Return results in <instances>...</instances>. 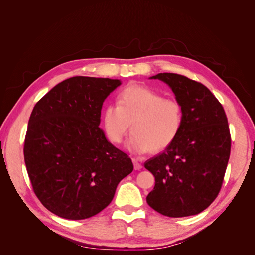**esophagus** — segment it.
Here are the masks:
<instances>
[{
  "mask_svg": "<svg viewBox=\"0 0 255 255\" xmlns=\"http://www.w3.org/2000/svg\"><path fill=\"white\" fill-rule=\"evenodd\" d=\"M132 162H133L134 170H141V169H142V165H141V163H140V162H139V160H138V159L133 158V159H132Z\"/></svg>",
  "mask_w": 255,
  "mask_h": 255,
  "instance_id": "obj_1",
  "label": "esophagus"
}]
</instances>
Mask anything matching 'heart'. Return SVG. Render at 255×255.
Masks as SVG:
<instances>
[{"instance_id": "b5f03b06", "label": "heart", "mask_w": 255, "mask_h": 255, "mask_svg": "<svg viewBox=\"0 0 255 255\" xmlns=\"http://www.w3.org/2000/svg\"><path fill=\"white\" fill-rule=\"evenodd\" d=\"M102 126L107 139L119 144L129 131L128 147L137 153L169 148L181 133L184 124L183 106L174 99L140 85L124 89L117 105H107L102 112Z\"/></svg>"}]
</instances>
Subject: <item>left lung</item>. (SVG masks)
I'll return each mask as SVG.
<instances>
[{"label": "left lung", "mask_w": 255, "mask_h": 255, "mask_svg": "<svg viewBox=\"0 0 255 255\" xmlns=\"http://www.w3.org/2000/svg\"><path fill=\"white\" fill-rule=\"evenodd\" d=\"M183 106L177 139L144 162L155 185L147 196L151 208L167 217L202 213L218 196L228 164L231 137L223 105L202 83L176 73H159Z\"/></svg>", "instance_id": "left-lung-1"}]
</instances>
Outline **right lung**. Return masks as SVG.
<instances>
[{
	"label": "right lung",
	"mask_w": 255,
	"mask_h": 255,
	"mask_svg": "<svg viewBox=\"0 0 255 255\" xmlns=\"http://www.w3.org/2000/svg\"><path fill=\"white\" fill-rule=\"evenodd\" d=\"M122 82L73 77L37 102L29 117L24 159L32 189L59 217L81 220L107 207L130 174L129 156L99 127L103 103Z\"/></svg>",
	"instance_id": "right-lung-1"
}]
</instances>
